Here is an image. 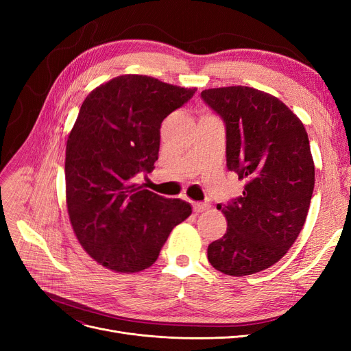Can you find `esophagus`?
<instances>
[{
    "label": "esophagus",
    "mask_w": 351,
    "mask_h": 351,
    "mask_svg": "<svg viewBox=\"0 0 351 351\" xmlns=\"http://www.w3.org/2000/svg\"><path fill=\"white\" fill-rule=\"evenodd\" d=\"M206 209H209V204H206V202H195L193 204L195 212H204Z\"/></svg>",
    "instance_id": "34e87169"
}]
</instances>
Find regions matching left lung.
Returning <instances> with one entry per match:
<instances>
[{
	"label": "left lung",
	"mask_w": 351,
	"mask_h": 351,
	"mask_svg": "<svg viewBox=\"0 0 351 351\" xmlns=\"http://www.w3.org/2000/svg\"><path fill=\"white\" fill-rule=\"evenodd\" d=\"M200 98L224 121L227 168L246 182L243 195L218 204L228 228L208 246L222 274L244 277L277 263L304 226L315 165L303 123L269 93L230 86Z\"/></svg>",
	"instance_id": "obj_1"
}]
</instances>
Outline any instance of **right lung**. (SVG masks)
<instances>
[{"label": "right lung", "mask_w": 351, "mask_h": 351, "mask_svg": "<svg viewBox=\"0 0 351 351\" xmlns=\"http://www.w3.org/2000/svg\"><path fill=\"white\" fill-rule=\"evenodd\" d=\"M196 88L125 74L83 101L66 147V196L82 247L102 267L139 272L158 259L169 232L192 206L133 183L152 171L167 115Z\"/></svg>", "instance_id": "obj_1"}]
</instances>
